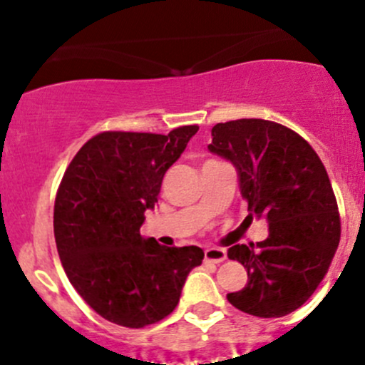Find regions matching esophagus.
Returning a JSON list of instances; mask_svg holds the SVG:
<instances>
[{
  "label": "esophagus",
  "mask_w": 365,
  "mask_h": 365,
  "mask_svg": "<svg viewBox=\"0 0 365 365\" xmlns=\"http://www.w3.org/2000/svg\"><path fill=\"white\" fill-rule=\"evenodd\" d=\"M226 257H227V254L224 249L210 247L205 251V263H222Z\"/></svg>",
  "instance_id": "esophagus-1"
}]
</instances>
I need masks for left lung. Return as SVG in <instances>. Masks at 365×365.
I'll list each match as a JSON object with an SVG mask.
<instances>
[{"mask_svg": "<svg viewBox=\"0 0 365 365\" xmlns=\"http://www.w3.org/2000/svg\"><path fill=\"white\" fill-rule=\"evenodd\" d=\"M208 150L235 165L249 217L268 222L267 240L227 251L249 277L227 300L259 318L289 314L314 293L339 245V210L325 165L292 128L256 118L217 123Z\"/></svg>", "mask_w": 365, "mask_h": 365, "instance_id": "left-lung-1", "label": "left lung"}]
</instances>
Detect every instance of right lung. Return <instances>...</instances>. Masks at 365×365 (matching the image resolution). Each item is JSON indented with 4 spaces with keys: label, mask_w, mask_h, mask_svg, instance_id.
<instances>
[{
    "label": "right lung",
    "mask_w": 365,
    "mask_h": 365,
    "mask_svg": "<svg viewBox=\"0 0 365 365\" xmlns=\"http://www.w3.org/2000/svg\"><path fill=\"white\" fill-rule=\"evenodd\" d=\"M197 130L102 132L65 171L54 201L58 254L70 284L108 322L143 329L164 319L203 261L196 245L164 247L139 233L165 171Z\"/></svg>",
    "instance_id": "right-lung-1"
}]
</instances>
